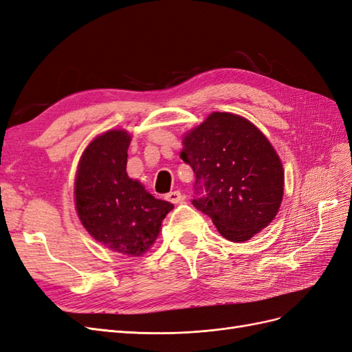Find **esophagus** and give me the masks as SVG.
Here are the masks:
<instances>
[{"label": "esophagus", "instance_id": "34e87169", "mask_svg": "<svg viewBox=\"0 0 352 352\" xmlns=\"http://www.w3.org/2000/svg\"><path fill=\"white\" fill-rule=\"evenodd\" d=\"M166 199L170 201V202H173V204H179V202L184 201V195L180 194V190H173V192H168L166 195Z\"/></svg>", "mask_w": 352, "mask_h": 352}]
</instances>
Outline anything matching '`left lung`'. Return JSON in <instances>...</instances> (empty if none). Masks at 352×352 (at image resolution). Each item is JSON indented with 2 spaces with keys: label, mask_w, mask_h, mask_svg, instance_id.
Wrapping results in <instances>:
<instances>
[{
  "label": "left lung",
  "mask_w": 352,
  "mask_h": 352,
  "mask_svg": "<svg viewBox=\"0 0 352 352\" xmlns=\"http://www.w3.org/2000/svg\"><path fill=\"white\" fill-rule=\"evenodd\" d=\"M180 158L192 167L195 208L221 236L245 242L270 225L283 198V167L267 138L250 120L211 113L184 136Z\"/></svg>",
  "instance_id": "obj_1"
}]
</instances>
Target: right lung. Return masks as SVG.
Instances as JSON below:
<instances>
[{
  "instance_id": "1",
  "label": "right lung",
  "mask_w": 352,
  "mask_h": 352,
  "mask_svg": "<svg viewBox=\"0 0 352 352\" xmlns=\"http://www.w3.org/2000/svg\"><path fill=\"white\" fill-rule=\"evenodd\" d=\"M131 135L109 131L83 151L74 201L83 228L105 247L129 257L151 248L172 202L154 198L126 173Z\"/></svg>"
}]
</instances>
